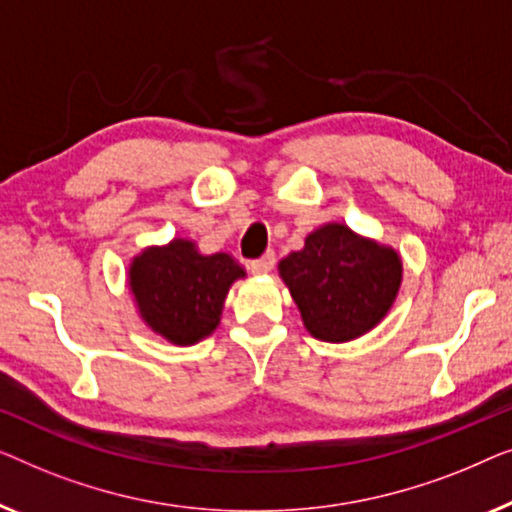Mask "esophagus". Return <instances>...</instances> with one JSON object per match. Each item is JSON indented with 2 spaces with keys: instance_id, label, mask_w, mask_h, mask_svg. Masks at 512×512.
<instances>
[{
  "instance_id": "obj_1",
  "label": "esophagus",
  "mask_w": 512,
  "mask_h": 512,
  "mask_svg": "<svg viewBox=\"0 0 512 512\" xmlns=\"http://www.w3.org/2000/svg\"><path fill=\"white\" fill-rule=\"evenodd\" d=\"M273 262H276L273 253H266L259 259H253V262H250V271L257 273V276H264V273H269L273 269Z\"/></svg>"
}]
</instances>
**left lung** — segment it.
<instances>
[{"label":"left lung","mask_w":512,"mask_h":512,"mask_svg":"<svg viewBox=\"0 0 512 512\" xmlns=\"http://www.w3.org/2000/svg\"><path fill=\"white\" fill-rule=\"evenodd\" d=\"M308 334L348 343L376 329L397 301L403 262L392 246L357 234L345 222H325L304 248L278 262Z\"/></svg>","instance_id":"1"}]
</instances>
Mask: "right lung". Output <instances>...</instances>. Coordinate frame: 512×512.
Segmentation results:
<instances>
[{
  "instance_id": "right-lung-1",
  "label": "right lung",
  "mask_w": 512,
  "mask_h": 512,
  "mask_svg": "<svg viewBox=\"0 0 512 512\" xmlns=\"http://www.w3.org/2000/svg\"><path fill=\"white\" fill-rule=\"evenodd\" d=\"M246 269L229 253L204 255L192 239L146 246L132 257L127 287L143 325L174 345L204 341L220 325L225 299Z\"/></svg>"
}]
</instances>
